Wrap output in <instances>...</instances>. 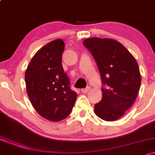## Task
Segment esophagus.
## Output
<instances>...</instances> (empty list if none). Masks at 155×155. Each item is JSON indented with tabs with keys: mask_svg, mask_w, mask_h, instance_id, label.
<instances>
[{
	"mask_svg": "<svg viewBox=\"0 0 155 155\" xmlns=\"http://www.w3.org/2000/svg\"><path fill=\"white\" fill-rule=\"evenodd\" d=\"M89 90H90V87H89V86H88V87H86V89H81V92L84 93V94H86V93H87Z\"/></svg>",
	"mask_w": 155,
	"mask_h": 155,
	"instance_id": "esophagus-1",
	"label": "esophagus"
}]
</instances>
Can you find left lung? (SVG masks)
I'll return each instance as SVG.
<instances>
[{
    "instance_id": "obj_1",
    "label": "left lung",
    "mask_w": 155,
    "mask_h": 155,
    "mask_svg": "<svg viewBox=\"0 0 155 155\" xmlns=\"http://www.w3.org/2000/svg\"><path fill=\"white\" fill-rule=\"evenodd\" d=\"M84 45L95 60L102 80V100L94 105V113L104 120H116L137 96L141 76L137 61L115 40L91 38Z\"/></svg>"
}]
</instances>
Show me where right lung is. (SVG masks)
<instances>
[{
    "label": "right lung",
    "mask_w": 155,
    "mask_h": 155,
    "mask_svg": "<svg viewBox=\"0 0 155 155\" xmlns=\"http://www.w3.org/2000/svg\"><path fill=\"white\" fill-rule=\"evenodd\" d=\"M64 46L61 39L45 45L31 58L25 73L33 107L43 117L54 122L69 116L77 98L62 66Z\"/></svg>",
    "instance_id": "right-lung-1"
}]
</instances>
